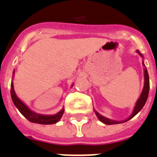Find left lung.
I'll list each match as a JSON object with an SVG mask.
<instances>
[{"label":"left lung","mask_w":157,"mask_h":157,"mask_svg":"<svg viewBox=\"0 0 157 157\" xmlns=\"http://www.w3.org/2000/svg\"><path fill=\"white\" fill-rule=\"evenodd\" d=\"M136 52L138 53L140 57H142L143 59V62H142V64L144 66V88H143V90L141 92L140 95V98H138L137 101H136V105L134 106V109L132 110V113L131 114V115L127 118L126 119L124 120H114V119H111V118H108L105 116L101 115L98 113V112L97 111L96 109H94V112H95V114H96L97 117L98 118L99 120L103 123L104 124H106V125H113V124H118V123H126L127 122L128 120L130 119H132L133 118L134 116H136V114H138L139 112L140 111L142 108L144 107V105H145V103L147 101V97H148V93H149V88H150V85H149V76H148V73H147V70L145 67V64H144V56L141 54L140 51H136Z\"/></svg>","instance_id":"1"}]
</instances>
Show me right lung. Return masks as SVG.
Listing matches in <instances>:
<instances>
[{"mask_svg":"<svg viewBox=\"0 0 157 157\" xmlns=\"http://www.w3.org/2000/svg\"><path fill=\"white\" fill-rule=\"evenodd\" d=\"M15 70L13 72V76H14ZM73 86V84L71 87ZM10 94H11V98H12L13 102L14 105L17 108L20 113L25 117L26 119L34 123H39V124L48 125V124H54V123H58L60 120L64 112V107L62 108L58 113L55 114H38L36 112L33 111L32 109H30L25 105V103L17 96L16 93L14 91V87H13V81H11V89H10Z\"/></svg>","mask_w":157,"mask_h":157,"instance_id":"1","label":"right lung"}]
</instances>
